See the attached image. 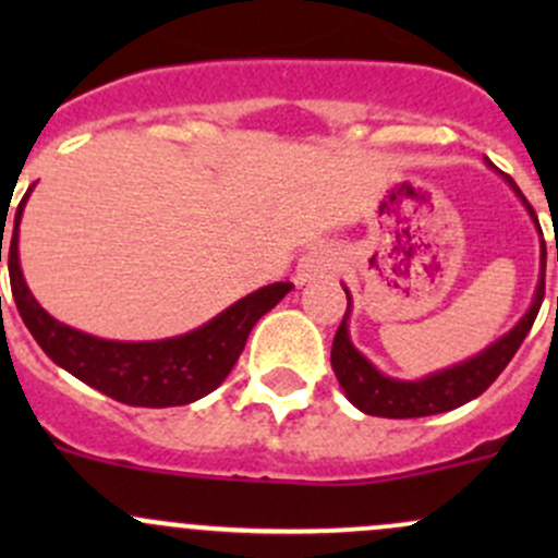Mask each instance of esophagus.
<instances>
[{
    "label": "esophagus",
    "instance_id": "obj_1",
    "mask_svg": "<svg viewBox=\"0 0 558 558\" xmlns=\"http://www.w3.org/2000/svg\"><path fill=\"white\" fill-rule=\"evenodd\" d=\"M337 267H340V264H337V253L326 245H315L300 258V264H296L294 283L307 286L315 283V280L331 278V275L337 272Z\"/></svg>",
    "mask_w": 558,
    "mask_h": 558
}]
</instances>
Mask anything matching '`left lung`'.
<instances>
[{"label": "left lung", "mask_w": 558, "mask_h": 558, "mask_svg": "<svg viewBox=\"0 0 558 558\" xmlns=\"http://www.w3.org/2000/svg\"><path fill=\"white\" fill-rule=\"evenodd\" d=\"M486 165L494 167L488 159ZM505 180L513 185V191L521 196L523 205H526L532 221L537 223L532 205H529L526 196L521 194L519 185L513 183V178L505 174ZM345 296L348 311L342 315V324L337 326L335 342H331V369H335L348 402H351L353 408L362 410V413L380 415V418H421V415L448 413V410L461 408V404L470 402V399L481 397V393L499 378V373L508 367L510 359H513L515 351L521 348L523 337L532 329L545 296V245L543 253H539L537 291H534L532 307H529L519 324H515L508 335L499 337L497 342H492L486 351L477 353V356L466 359V362L461 364H453V367L448 369H440V373L426 375V378L421 380L388 378V375L375 369L373 362H367V359L353 348L351 337H348V315H351V294H348V289Z\"/></svg>", "instance_id": "8db88e82"}]
</instances>
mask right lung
Wrapping results in <instances>:
<instances>
[{"mask_svg": "<svg viewBox=\"0 0 558 558\" xmlns=\"http://www.w3.org/2000/svg\"><path fill=\"white\" fill-rule=\"evenodd\" d=\"M32 191V189H29ZM29 191L15 210L8 267L15 307L37 345L86 386L132 408H174L207 397L223 384L243 353L247 335L294 286L272 283L253 291L189 335L154 342H118L61 324L39 307L19 264V227ZM4 240V234H2ZM2 262V243H0Z\"/></svg>", "mask_w": 558, "mask_h": 558, "instance_id": "right-lung-1", "label": "right lung"}]
</instances>
